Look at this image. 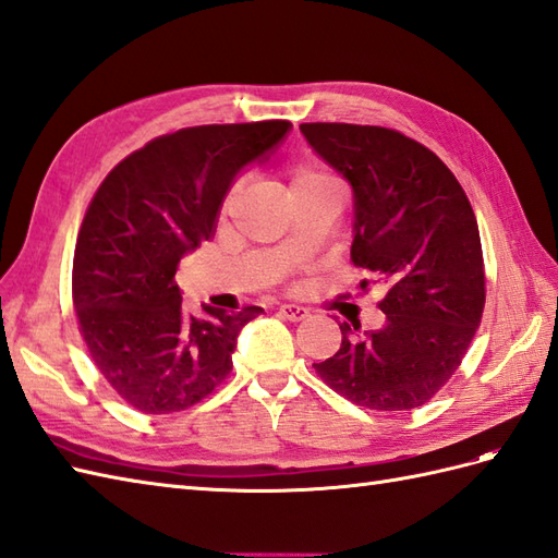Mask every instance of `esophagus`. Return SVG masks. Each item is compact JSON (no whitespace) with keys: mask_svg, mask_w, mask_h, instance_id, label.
Returning <instances> with one entry per match:
<instances>
[{"mask_svg":"<svg viewBox=\"0 0 558 558\" xmlns=\"http://www.w3.org/2000/svg\"><path fill=\"white\" fill-rule=\"evenodd\" d=\"M279 317L289 322H303L310 317V310L303 305H279Z\"/></svg>","mask_w":558,"mask_h":558,"instance_id":"obj_1","label":"esophagus"}]
</instances>
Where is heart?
Returning a JSON list of instances; mask_svg holds the SVG:
<instances>
[{"label":"heart","instance_id":"b5f03b06","mask_svg":"<svg viewBox=\"0 0 558 558\" xmlns=\"http://www.w3.org/2000/svg\"><path fill=\"white\" fill-rule=\"evenodd\" d=\"M287 184H289L291 201L312 192H319V189H326V186H338L336 177L324 166H319V162H312V160L291 162L287 170Z\"/></svg>","mask_w":558,"mask_h":558}]
</instances>
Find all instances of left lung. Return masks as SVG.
Segmentation results:
<instances>
[{"instance_id":"left-lung-1","label":"left lung","mask_w":558,"mask_h":558,"mask_svg":"<svg viewBox=\"0 0 558 558\" xmlns=\"http://www.w3.org/2000/svg\"><path fill=\"white\" fill-rule=\"evenodd\" d=\"M310 146L355 196L350 260L386 287V324L341 326L343 343L315 366L338 396L366 410L426 404L459 369L485 307L478 222L445 162L402 132L348 122H303Z\"/></svg>"}]
</instances>
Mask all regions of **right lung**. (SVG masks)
Returning <instances> with one entry per match:
<instances>
[{"label":"right lung","instance_id":"add662e5","mask_svg":"<svg viewBox=\"0 0 558 558\" xmlns=\"http://www.w3.org/2000/svg\"><path fill=\"white\" fill-rule=\"evenodd\" d=\"M289 130V120H260L162 134L122 158L89 201L73 305L92 362L134 410H189L232 372L236 336L263 307L186 315L174 271L215 234L236 172Z\"/></svg>","mask_w":558,"mask_h":558}]
</instances>
